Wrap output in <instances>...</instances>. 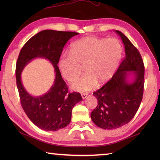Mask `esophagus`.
Returning a JSON list of instances; mask_svg holds the SVG:
<instances>
[{"instance_id": "1", "label": "esophagus", "mask_w": 160, "mask_h": 160, "mask_svg": "<svg viewBox=\"0 0 160 160\" xmlns=\"http://www.w3.org/2000/svg\"><path fill=\"white\" fill-rule=\"evenodd\" d=\"M81 96H82V99H85V98L87 97V93H82L81 95Z\"/></svg>"}]
</instances>
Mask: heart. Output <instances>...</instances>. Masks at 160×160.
I'll use <instances>...</instances> for the list:
<instances>
[{
	"instance_id": "obj_1",
	"label": "heart",
	"mask_w": 160,
	"mask_h": 160,
	"mask_svg": "<svg viewBox=\"0 0 160 160\" xmlns=\"http://www.w3.org/2000/svg\"><path fill=\"white\" fill-rule=\"evenodd\" d=\"M71 53H64L58 60L61 76L68 82L76 81L83 67L84 76L71 88L84 93L93 89L98 83L103 84L113 77L120 62L122 47L115 38L85 36L75 41Z\"/></svg>"
}]
</instances>
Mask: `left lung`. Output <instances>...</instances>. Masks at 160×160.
<instances>
[{
  "mask_svg": "<svg viewBox=\"0 0 160 160\" xmlns=\"http://www.w3.org/2000/svg\"><path fill=\"white\" fill-rule=\"evenodd\" d=\"M124 45L125 56L111 79L93 93L98 106L91 118L98 127L111 130L128 124L140 107L143 96L144 67L140 52L121 32L115 30ZM130 74L134 78L128 80Z\"/></svg>",
  "mask_w": 160,
  "mask_h": 160,
  "instance_id": "left-lung-1",
  "label": "left lung"
}]
</instances>
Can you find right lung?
<instances>
[{"label": "right lung", "instance_id": "obj_1", "mask_svg": "<svg viewBox=\"0 0 160 160\" xmlns=\"http://www.w3.org/2000/svg\"><path fill=\"white\" fill-rule=\"evenodd\" d=\"M79 33L43 30L33 36L23 46L16 67V84L20 103L36 127L42 130L56 131L70 123L71 111L78 102L82 100L79 93H69L58 67L64 46L68 40ZM36 58H45L52 63L55 79L50 90L39 97H33L23 87L21 73L23 68Z\"/></svg>", "mask_w": 160, "mask_h": 160}]
</instances>
